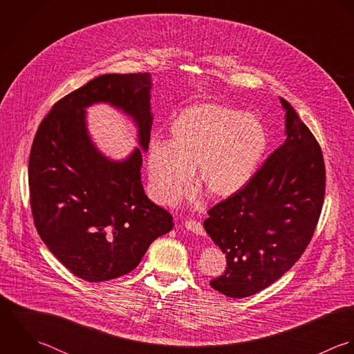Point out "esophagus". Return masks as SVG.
I'll return each mask as SVG.
<instances>
[{
  "mask_svg": "<svg viewBox=\"0 0 354 354\" xmlns=\"http://www.w3.org/2000/svg\"><path fill=\"white\" fill-rule=\"evenodd\" d=\"M185 227H186L189 231H192V232H194V234H197V235H205L204 225H203L200 221H197V220H186V221H185Z\"/></svg>",
  "mask_w": 354,
  "mask_h": 354,
  "instance_id": "esophagus-1",
  "label": "esophagus"
}]
</instances>
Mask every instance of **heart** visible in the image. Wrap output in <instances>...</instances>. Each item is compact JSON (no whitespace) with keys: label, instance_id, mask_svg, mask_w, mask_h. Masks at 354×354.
<instances>
[{"label":"heart","instance_id":"1","mask_svg":"<svg viewBox=\"0 0 354 354\" xmlns=\"http://www.w3.org/2000/svg\"><path fill=\"white\" fill-rule=\"evenodd\" d=\"M169 141L151 142L147 153L154 198L175 204L197 183L211 197H230L256 174L268 147L263 120L250 112L217 104H196L171 123Z\"/></svg>","mask_w":354,"mask_h":354}]
</instances>
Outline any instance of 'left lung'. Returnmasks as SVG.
Masks as SVG:
<instances>
[{"instance_id":"left-lung-1","label":"left lung","mask_w":354,"mask_h":354,"mask_svg":"<svg viewBox=\"0 0 354 354\" xmlns=\"http://www.w3.org/2000/svg\"><path fill=\"white\" fill-rule=\"evenodd\" d=\"M281 102L286 141L204 221L227 260L224 274L211 286L231 298L253 295L287 272L309 245L323 208L322 147L292 106L283 98Z\"/></svg>"}]
</instances>
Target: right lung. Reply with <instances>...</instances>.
Listing matches in <instances>:
<instances>
[{
    "instance_id": "obj_1",
    "label": "right lung",
    "mask_w": 354,
    "mask_h": 354,
    "mask_svg": "<svg viewBox=\"0 0 354 354\" xmlns=\"http://www.w3.org/2000/svg\"><path fill=\"white\" fill-rule=\"evenodd\" d=\"M150 75L106 73L59 100L41 122L28 160L35 228L56 259L87 282L131 272L149 245L172 230L141 182V150L124 161L104 157L90 141L84 108L109 102L131 115L140 143L150 141Z\"/></svg>"
}]
</instances>
